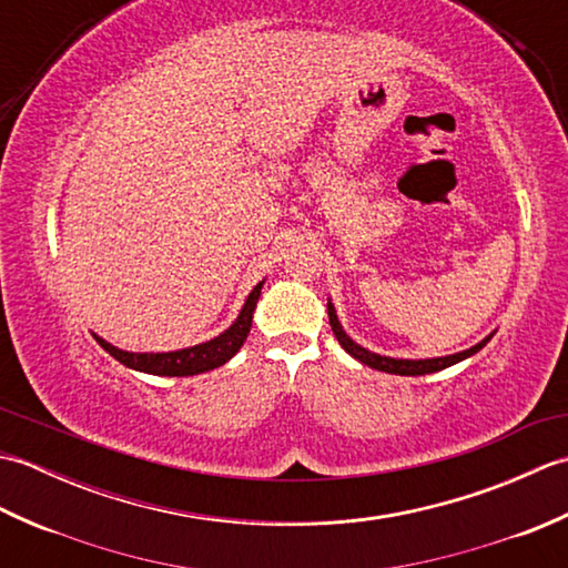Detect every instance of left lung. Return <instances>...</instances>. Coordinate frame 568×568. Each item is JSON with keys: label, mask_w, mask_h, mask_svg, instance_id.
<instances>
[{"label": "left lung", "mask_w": 568, "mask_h": 568, "mask_svg": "<svg viewBox=\"0 0 568 568\" xmlns=\"http://www.w3.org/2000/svg\"><path fill=\"white\" fill-rule=\"evenodd\" d=\"M327 315H329V324H332L334 336H336V339H339V344L344 346V352L348 356H354L356 361H361V364L368 366V368L395 373V376H427V373H437V371L449 368V366L458 364V361H464L468 356L478 354L480 348H484L493 339V334H496V332H490L486 339H480L476 346L464 348V352L449 354V356H437V358H393V356H381L376 352H368V348L356 344L352 336L344 332L339 317H336V310H334L332 300H327Z\"/></svg>", "instance_id": "1"}]
</instances>
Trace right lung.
Wrapping results in <instances>:
<instances>
[{"instance_id":"add662e5","label":"right lung","mask_w":568,"mask_h":568,"mask_svg":"<svg viewBox=\"0 0 568 568\" xmlns=\"http://www.w3.org/2000/svg\"><path fill=\"white\" fill-rule=\"evenodd\" d=\"M263 283H265V277L248 293L244 307H241V312H239V317L229 324L222 334H216L210 342H202V344L187 346V348H175V352H124V348L110 344L94 332H92V336L98 339V344L104 348L106 354H112L119 364H124L126 368L151 373V376H171V378L197 376V373L224 366L226 361L232 358L241 346H244L246 336L251 332L253 310H256Z\"/></svg>"}]
</instances>
